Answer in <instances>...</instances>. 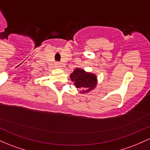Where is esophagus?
I'll return each mask as SVG.
<instances>
[{"mask_svg": "<svg viewBox=\"0 0 150 150\" xmlns=\"http://www.w3.org/2000/svg\"><path fill=\"white\" fill-rule=\"evenodd\" d=\"M55 67H56V68H58V69H61L62 68L61 65L59 63H56V64H55Z\"/></svg>", "mask_w": 150, "mask_h": 150, "instance_id": "obj_1", "label": "esophagus"}]
</instances>
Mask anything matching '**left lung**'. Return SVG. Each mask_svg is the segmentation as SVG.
Masks as SVG:
<instances>
[{
    "label": "left lung",
    "mask_w": 150,
    "mask_h": 150,
    "mask_svg": "<svg viewBox=\"0 0 150 150\" xmlns=\"http://www.w3.org/2000/svg\"><path fill=\"white\" fill-rule=\"evenodd\" d=\"M70 78L74 82L76 88L82 89L81 94H87L94 90L97 85V77L94 73L86 72L85 70L76 68L70 75Z\"/></svg>",
    "instance_id": "obj_1"
}]
</instances>
